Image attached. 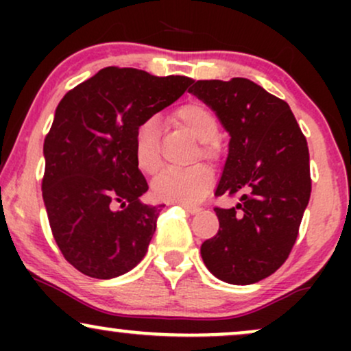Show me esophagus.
<instances>
[{"instance_id": "34e87169", "label": "esophagus", "mask_w": 351, "mask_h": 351, "mask_svg": "<svg viewBox=\"0 0 351 351\" xmlns=\"http://www.w3.org/2000/svg\"><path fill=\"white\" fill-rule=\"evenodd\" d=\"M181 208H183L186 213H189V215H196V213L201 211L199 206H189V204H181Z\"/></svg>"}]
</instances>
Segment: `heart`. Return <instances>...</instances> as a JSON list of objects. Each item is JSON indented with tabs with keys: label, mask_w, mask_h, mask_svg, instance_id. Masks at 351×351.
<instances>
[{
	"label": "heart",
	"mask_w": 351,
	"mask_h": 351,
	"mask_svg": "<svg viewBox=\"0 0 351 351\" xmlns=\"http://www.w3.org/2000/svg\"><path fill=\"white\" fill-rule=\"evenodd\" d=\"M175 122L183 127L193 138H196L199 150L196 158H206L215 162L219 156L217 136L219 122L206 106L199 102H188L175 110ZM134 156L140 171L153 175L162 165L160 156V122L156 117L143 120L136 127L134 136ZM215 175L206 165H196L188 170H163L153 180L152 193L156 199L168 203H198L211 191Z\"/></svg>",
	"instance_id": "heart-1"
}]
</instances>
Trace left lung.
Listing matches in <instances>:
<instances>
[{
    "label": "left lung",
    "mask_w": 351,
    "mask_h": 351,
    "mask_svg": "<svg viewBox=\"0 0 351 351\" xmlns=\"http://www.w3.org/2000/svg\"><path fill=\"white\" fill-rule=\"evenodd\" d=\"M193 95L231 135L216 196L241 193L236 208H215L219 231L201 244L217 279L247 285L287 261L312 191L307 140L287 102L252 80H198Z\"/></svg>",
    "instance_id": "left-lung-1"
}]
</instances>
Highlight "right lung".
<instances>
[{
	"label": "right lung",
	"mask_w": 351,
	"mask_h": 351,
	"mask_svg": "<svg viewBox=\"0 0 351 351\" xmlns=\"http://www.w3.org/2000/svg\"><path fill=\"white\" fill-rule=\"evenodd\" d=\"M195 82L106 67L64 95L44 140L43 199L60 252L79 272L114 279L147 254L158 206L134 156L135 130Z\"/></svg>",
	"instance_id": "add662e5"
}]
</instances>
